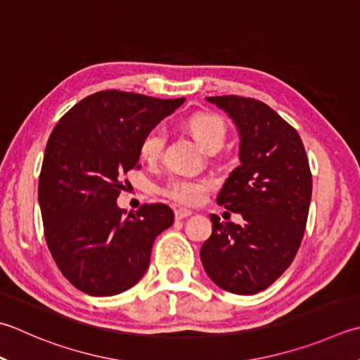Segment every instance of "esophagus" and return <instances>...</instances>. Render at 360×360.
I'll use <instances>...</instances> for the list:
<instances>
[{
    "label": "esophagus",
    "instance_id": "esophagus-1",
    "mask_svg": "<svg viewBox=\"0 0 360 360\" xmlns=\"http://www.w3.org/2000/svg\"><path fill=\"white\" fill-rule=\"evenodd\" d=\"M192 215V212H190L188 209H176L174 210V218L176 220H184V218Z\"/></svg>",
    "mask_w": 360,
    "mask_h": 360
}]
</instances>
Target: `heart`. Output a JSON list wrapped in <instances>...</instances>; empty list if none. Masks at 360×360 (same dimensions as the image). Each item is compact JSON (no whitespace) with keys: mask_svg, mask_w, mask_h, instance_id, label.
<instances>
[{"mask_svg":"<svg viewBox=\"0 0 360 360\" xmlns=\"http://www.w3.org/2000/svg\"><path fill=\"white\" fill-rule=\"evenodd\" d=\"M187 126L195 139L206 148H221L226 140V124L214 114H196L188 118ZM167 139V131L162 124H156L148 129L140 140V158L146 162H154L160 158ZM212 187V181L204 178H190V176H173L167 181L162 192L167 196L184 206H196Z\"/></svg>","mask_w":360,"mask_h":360,"instance_id":"1","label":"heart"}]
</instances>
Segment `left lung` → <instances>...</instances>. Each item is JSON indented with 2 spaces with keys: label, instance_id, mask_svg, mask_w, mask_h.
<instances>
[{
  "label": "left lung",
  "instance_id": "left-lung-1",
  "mask_svg": "<svg viewBox=\"0 0 360 360\" xmlns=\"http://www.w3.org/2000/svg\"><path fill=\"white\" fill-rule=\"evenodd\" d=\"M232 118L240 136L238 165L217 202L243 223L210 215L212 236L201 246L204 270L223 290H265L297 256L312 196V173L297 129L252 98L207 96Z\"/></svg>",
  "mask_w": 360,
  "mask_h": 360
}]
</instances>
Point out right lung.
I'll use <instances>...</instances> for the list:
<instances>
[{
  "label": "right lung",
  "mask_w": 360,
  "mask_h": 360,
  "mask_svg": "<svg viewBox=\"0 0 360 360\" xmlns=\"http://www.w3.org/2000/svg\"><path fill=\"white\" fill-rule=\"evenodd\" d=\"M184 101L96 91L49 136L39 178L45 238L63 276L81 292L112 297L136 285L154 238L173 224L167 204H143L126 215L117 198L126 190L124 174L139 167L143 134Z\"/></svg>",
  "instance_id": "obj_1"
}]
</instances>
